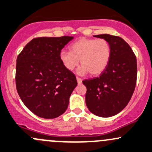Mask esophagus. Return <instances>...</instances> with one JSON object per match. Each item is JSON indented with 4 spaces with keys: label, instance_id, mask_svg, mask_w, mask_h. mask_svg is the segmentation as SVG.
I'll list each match as a JSON object with an SVG mask.
<instances>
[{
    "label": "esophagus",
    "instance_id": "1",
    "mask_svg": "<svg viewBox=\"0 0 152 152\" xmlns=\"http://www.w3.org/2000/svg\"><path fill=\"white\" fill-rule=\"evenodd\" d=\"M77 81L78 84H81L82 83V79L80 77H77Z\"/></svg>",
    "mask_w": 152,
    "mask_h": 152
}]
</instances>
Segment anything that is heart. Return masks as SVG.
Returning a JSON list of instances; mask_svg holds the SVG:
<instances>
[{"label": "heart", "instance_id": "b5f03b06", "mask_svg": "<svg viewBox=\"0 0 152 152\" xmlns=\"http://www.w3.org/2000/svg\"><path fill=\"white\" fill-rule=\"evenodd\" d=\"M110 44L104 38H80L70 46V51L62 50L59 57L64 67L72 71L79 64L82 65L78 73L99 75L106 69L110 60Z\"/></svg>", "mask_w": 152, "mask_h": 152}]
</instances>
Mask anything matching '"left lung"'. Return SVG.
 <instances>
[{"label":"left lung","mask_w":152,"mask_h":152,"mask_svg":"<svg viewBox=\"0 0 152 152\" xmlns=\"http://www.w3.org/2000/svg\"><path fill=\"white\" fill-rule=\"evenodd\" d=\"M111 45L110 60L98 77L83 80L90 112L102 117L114 116L128 105L136 85V56L122 37L108 34L94 35Z\"/></svg>","instance_id":"1"}]
</instances>
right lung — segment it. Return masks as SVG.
<instances>
[{
	"label": "right lung",
	"instance_id": "1",
	"mask_svg": "<svg viewBox=\"0 0 152 152\" xmlns=\"http://www.w3.org/2000/svg\"><path fill=\"white\" fill-rule=\"evenodd\" d=\"M73 37L32 39L18 55L16 87L24 105L45 119L61 115L77 85L76 77L64 67L60 52Z\"/></svg>",
	"mask_w": 152,
	"mask_h": 152
}]
</instances>
